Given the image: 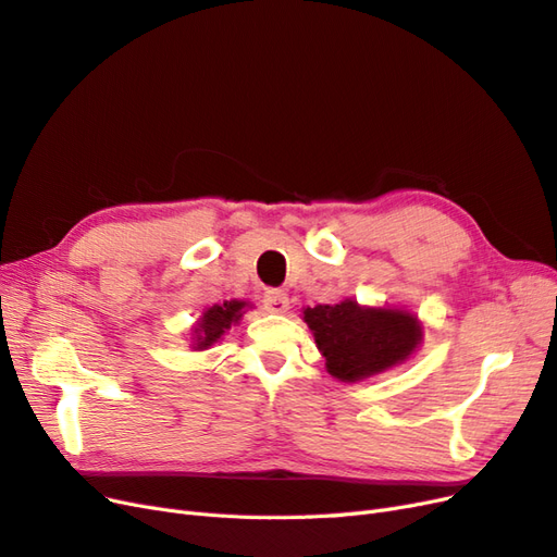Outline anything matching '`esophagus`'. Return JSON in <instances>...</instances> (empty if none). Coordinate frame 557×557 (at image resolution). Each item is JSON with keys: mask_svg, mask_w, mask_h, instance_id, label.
<instances>
[{"mask_svg": "<svg viewBox=\"0 0 557 557\" xmlns=\"http://www.w3.org/2000/svg\"><path fill=\"white\" fill-rule=\"evenodd\" d=\"M262 305L267 311H272V313H285L290 309V297L283 290H267Z\"/></svg>", "mask_w": 557, "mask_h": 557, "instance_id": "esophagus-1", "label": "esophagus"}]
</instances>
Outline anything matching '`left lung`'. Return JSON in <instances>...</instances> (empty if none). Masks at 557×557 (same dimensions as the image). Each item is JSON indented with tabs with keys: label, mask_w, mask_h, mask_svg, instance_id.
I'll use <instances>...</instances> for the list:
<instances>
[{
	"label": "left lung",
	"mask_w": 557,
	"mask_h": 557,
	"mask_svg": "<svg viewBox=\"0 0 557 557\" xmlns=\"http://www.w3.org/2000/svg\"><path fill=\"white\" fill-rule=\"evenodd\" d=\"M305 323L323 352L327 372L344 383H356L401 364L423 342V327L413 313L360 307L356 299L307 307Z\"/></svg>",
	"instance_id": "obj_1"
}]
</instances>
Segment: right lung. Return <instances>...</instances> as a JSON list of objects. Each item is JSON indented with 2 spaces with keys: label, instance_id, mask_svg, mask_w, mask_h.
Instances as JSON below:
<instances>
[{
  "label": "right lung",
  "instance_id": "obj_1",
  "mask_svg": "<svg viewBox=\"0 0 557 557\" xmlns=\"http://www.w3.org/2000/svg\"><path fill=\"white\" fill-rule=\"evenodd\" d=\"M246 307L248 305L242 299H230V301H223V305H213L211 309H207L205 315L199 318V323L193 327V334H195L193 348L195 350L211 348L234 323H239Z\"/></svg>",
  "mask_w": 557,
  "mask_h": 557
}]
</instances>
